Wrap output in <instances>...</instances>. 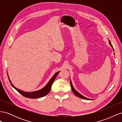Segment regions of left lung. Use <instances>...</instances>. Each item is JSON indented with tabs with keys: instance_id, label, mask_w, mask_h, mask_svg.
Here are the masks:
<instances>
[{
	"instance_id": "left-lung-1",
	"label": "left lung",
	"mask_w": 122,
	"mask_h": 122,
	"mask_svg": "<svg viewBox=\"0 0 122 122\" xmlns=\"http://www.w3.org/2000/svg\"><path fill=\"white\" fill-rule=\"evenodd\" d=\"M109 44H110V45L112 46V48H113V47H112V44H111V43H110V42L109 41ZM71 82V88H72V91H73V92L74 93V94L76 96H77V97H78L79 98H82V99H86V100H90V99H88V98H86V97H83L82 95H81L80 94H79L78 92H77L74 88V87H73V86H72V82H71V81L70 82Z\"/></svg>"
}]
</instances>
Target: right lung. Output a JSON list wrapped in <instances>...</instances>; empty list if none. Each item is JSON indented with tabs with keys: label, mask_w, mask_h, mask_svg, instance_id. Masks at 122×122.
I'll list each match as a JSON object with an SVG mask.
<instances>
[{
	"label": "right lung",
	"mask_w": 122,
	"mask_h": 122,
	"mask_svg": "<svg viewBox=\"0 0 122 122\" xmlns=\"http://www.w3.org/2000/svg\"><path fill=\"white\" fill-rule=\"evenodd\" d=\"M59 72H57L55 74L53 75V76L50 80L49 82L47 83V84L45 87L43 88L42 89L40 90L39 91H38L31 92V93H30V92H24L22 91L21 90H18V88H17L16 87H15L13 86V84L12 83H11V85H12V86L15 88V89L17 90L20 94H21L23 96L25 97L30 98V99L39 98L43 97L44 96H46V95H47L49 93V92L51 90V86H52V83L54 82V81L55 78H56V77L57 75L59 73ZM9 79L10 83H11L10 81L9 78Z\"/></svg>",
	"instance_id": "1"
}]
</instances>
